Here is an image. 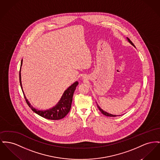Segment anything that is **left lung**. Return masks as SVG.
Instances as JSON below:
<instances>
[{"label":"left lung","instance_id":"8db88e82","mask_svg":"<svg viewBox=\"0 0 160 160\" xmlns=\"http://www.w3.org/2000/svg\"><path fill=\"white\" fill-rule=\"evenodd\" d=\"M128 41L129 42V43H131V44H132L134 47H135V45H134V44L132 42L131 40L129 38H128ZM97 107H98V108L99 109V110H100V111L102 113L103 115H106V116H108V117H116L117 115H112V114H111V113H109L106 112H105V111H104L103 110H102L100 108V106H98L97 105Z\"/></svg>","mask_w":160,"mask_h":160}]
</instances>
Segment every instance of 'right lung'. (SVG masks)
<instances>
[{
    "label": "right lung",
    "mask_w": 160,
    "mask_h": 160,
    "mask_svg": "<svg viewBox=\"0 0 160 160\" xmlns=\"http://www.w3.org/2000/svg\"><path fill=\"white\" fill-rule=\"evenodd\" d=\"M22 60L21 61V65L20 66H22ZM20 70H21V67L19 71V80H20V86L23 92V94L24 95L25 99L26 100L27 103L28 104L29 107L32 109V111L36 113L38 115L47 118L48 120H58L63 118L66 115L69 113L71 108V104L72 102V97L73 94L75 91L76 86L78 84L77 82H75L74 84L69 86L66 91L64 92L60 100L58 102L56 106L52 109H50L49 110L47 111H38V109L34 108L31 104L29 103L28 100L27 99L22 89V82H21V74H20Z\"/></svg>",
    "instance_id": "right-lung-1"
}]
</instances>
